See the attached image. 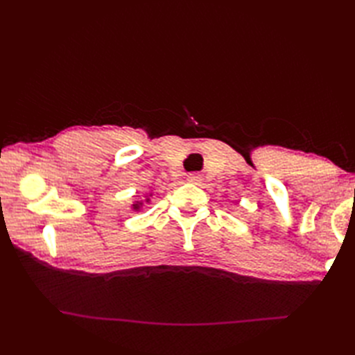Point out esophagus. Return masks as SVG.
<instances>
[{"mask_svg":"<svg viewBox=\"0 0 355 355\" xmlns=\"http://www.w3.org/2000/svg\"><path fill=\"white\" fill-rule=\"evenodd\" d=\"M186 180L189 183H193V184H200L202 182V177L200 175V173H189V175L186 177Z\"/></svg>","mask_w":355,"mask_h":355,"instance_id":"34e87169","label":"esophagus"}]
</instances>
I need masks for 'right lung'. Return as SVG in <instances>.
<instances>
[{"mask_svg":"<svg viewBox=\"0 0 355 355\" xmlns=\"http://www.w3.org/2000/svg\"><path fill=\"white\" fill-rule=\"evenodd\" d=\"M149 197H153V193H149V195H146L145 197V200H140V201H134L132 205H131V209L134 210V212H139V210L143 207V205H145V202H149L150 201V198Z\"/></svg>","mask_w":355,"mask_h":355,"instance_id":"right-lung-1","label":"right lung"}]
</instances>
